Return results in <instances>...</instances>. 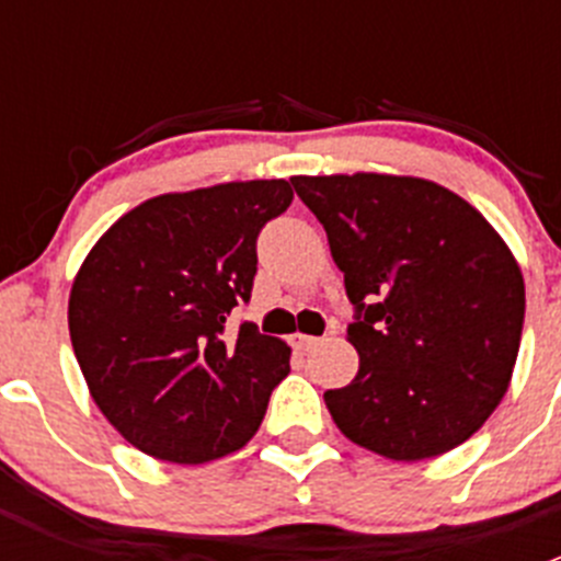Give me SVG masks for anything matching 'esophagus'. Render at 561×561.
Listing matches in <instances>:
<instances>
[{
  "label": "esophagus",
  "mask_w": 561,
  "mask_h": 561,
  "mask_svg": "<svg viewBox=\"0 0 561 561\" xmlns=\"http://www.w3.org/2000/svg\"><path fill=\"white\" fill-rule=\"evenodd\" d=\"M320 344V336H309V333H293V347L301 350V353H309Z\"/></svg>",
  "instance_id": "obj_1"
}]
</instances>
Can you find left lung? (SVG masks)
<instances>
[{
  "label": "left lung",
  "mask_w": 561,
  "mask_h": 561,
  "mask_svg": "<svg viewBox=\"0 0 561 561\" xmlns=\"http://www.w3.org/2000/svg\"><path fill=\"white\" fill-rule=\"evenodd\" d=\"M355 309L360 366L325 390L344 437L393 461L448 454L511 386L524 276L478 208L412 175H293Z\"/></svg>",
  "instance_id": "8db88e82"
}]
</instances>
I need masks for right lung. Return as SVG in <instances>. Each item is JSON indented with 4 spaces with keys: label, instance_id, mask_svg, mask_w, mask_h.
<instances>
[{
    "label": "right lung",
    "instance_id": "obj_1",
    "mask_svg": "<svg viewBox=\"0 0 561 561\" xmlns=\"http://www.w3.org/2000/svg\"><path fill=\"white\" fill-rule=\"evenodd\" d=\"M285 179L151 197L94 244L70 293V339L92 399L144 454L203 463L244 448L290 347L254 322L257 236L287 211Z\"/></svg>",
    "mask_w": 561,
    "mask_h": 561
}]
</instances>
